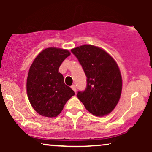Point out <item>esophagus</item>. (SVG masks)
I'll return each mask as SVG.
<instances>
[{
    "label": "esophagus",
    "instance_id": "esophagus-1",
    "mask_svg": "<svg viewBox=\"0 0 152 152\" xmlns=\"http://www.w3.org/2000/svg\"><path fill=\"white\" fill-rule=\"evenodd\" d=\"M71 88H72V89L74 91L75 93H76V86H75V85H72V86H71Z\"/></svg>",
    "mask_w": 152,
    "mask_h": 152
}]
</instances>
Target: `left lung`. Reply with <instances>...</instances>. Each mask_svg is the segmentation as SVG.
Here are the masks:
<instances>
[{
	"label": "left lung",
	"mask_w": 152,
	"mask_h": 152,
	"mask_svg": "<svg viewBox=\"0 0 152 152\" xmlns=\"http://www.w3.org/2000/svg\"><path fill=\"white\" fill-rule=\"evenodd\" d=\"M83 68L87 85L77 97L94 116H103L114 110L121 96L122 78L118 66L107 52L92 45L71 49Z\"/></svg>",
	"instance_id": "left-lung-1"
}]
</instances>
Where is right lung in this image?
Returning <instances> with one entry per match:
<instances>
[{
    "instance_id": "obj_1",
    "label": "right lung",
    "mask_w": 152,
    "mask_h": 152,
    "mask_svg": "<svg viewBox=\"0 0 152 152\" xmlns=\"http://www.w3.org/2000/svg\"><path fill=\"white\" fill-rule=\"evenodd\" d=\"M70 54L68 50L47 48L31 64L26 83L27 94L32 107L41 116H57L75 94L58 72L61 64Z\"/></svg>"
}]
</instances>
